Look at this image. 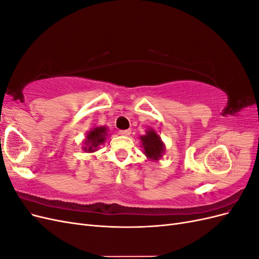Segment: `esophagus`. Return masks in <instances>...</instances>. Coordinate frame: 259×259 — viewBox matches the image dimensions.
Listing matches in <instances>:
<instances>
[{"label": "esophagus", "instance_id": "obj_1", "mask_svg": "<svg viewBox=\"0 0 259 259\" xmlns=\"http://www.w3.org/2000/svg\"><path fill=\"white\" fill-rule=\"evenodd\" d=\"M120 134L122 136H130L131 135V130H121Z\"/></svg>", "mask_w": 259, "mask_h": 259}]
</instances>
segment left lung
<instances>
[{"label": "left lung", "instance_id": "8db88e82", "mask_svg": "<svg viewBox=\"0 0 259 259\" xmlns=\"http://www.w3.org/2000/svg\"><path fill=\"white\" fill-rule=\"evenodd\" d=\"M140 140H142V147L144 148V153L147 158L159 161L165 151V146L161 140V137L156 134V132L152 128L147 130L146 135L140 136Z\"/></svg>", "mask_w": 259, "mask_h": 259}]
</instances>
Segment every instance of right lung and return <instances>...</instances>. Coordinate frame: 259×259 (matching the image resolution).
<instances>
[{"instance_id":"add662e5","label":"right lung","mask_w":259,"mask_h":259,"mask_svg":"<svg viewBox=\"0 0 259 259\" xmlns=\"http://www.w3.org/2000/svg\"><path fill=\"white\" fill-rule=\"evenodd\" d=\"M107 127L106 126H97L92 128L88 135H86V139L84 142L85 147H83V150L86 152H94L97 150L99 145L104 144L106 137H107Z\"/></svg>"}]
</instances>
